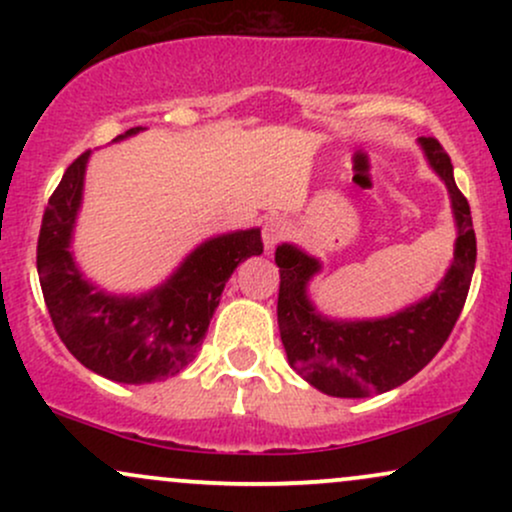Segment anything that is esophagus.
I'll return each mask as SVG.
<instances>
[{
	"label": "esophagus",
	"mask_w": 512,
	"mask_h": 512,
	"mask_svg": "<svg viewBox=\"0 0 512 512\" xmlns=\"http://www.w3.org/2000/svg\"><path fill=\"white\" fill-rule=\"evenodd\" d=\"M286 236H289V223H286L281 216H269L262 226V240L264 248L272 250L276 243H281Z\"/></svg>",
	"instance_id": "esophagus-1"
}]
</instances>
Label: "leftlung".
Here are the masks:
<instances>
[{
  "mask_svg": "<svg viewBox=\"0 0 512 512\" xmlns=\"http://www.w3.org/2000/svg\"><path fill=\"white\" fill-rule=\"evenodd\" d=\"M421 146L448 185L457 223L455 260L438 289L424 301L385 320H327L305 296V284L320 269V262L293 245L276 248L281 342L291 366L325 395L368 397L407 383L443 349L467 301L477 264L469 202L455 185L450 156L438 139L421 137Z\"/></svg>",
  "mask_w": 512,
  "mask_h": 512,
  "instance_id": "8db88e82",
  "label": "left lung"
}]
</instances>
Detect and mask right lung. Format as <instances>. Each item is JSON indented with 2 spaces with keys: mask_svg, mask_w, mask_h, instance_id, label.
Masks as SVG:
<instances>
[{
  "mask_svg": "<svg viewBox=\"0 0 512 512\" xmlns=\"http://www.w3.org/2000/svg\"><path fill=\"white\" fill-rule=\"evenodd\" d=\"M139 129H127L117 139ZM88 154L84 151L64 170L40 223L38 276L45 305L69 354L88 370L115 383H154L192 361L228 276L243 260L262 255V236L250 228L207 240L168 284L142 298H117L93 289L69 252Z\"/></svg>",
  "mask_w": 512,
  "mask_h": 512,
  "instance_id": "right-lung-1",
  "label": "right lung"
}]
</instances>
